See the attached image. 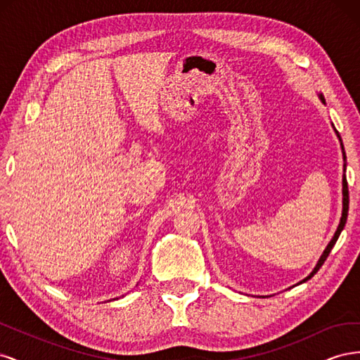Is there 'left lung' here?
Instances as JSON below:
<instances>
[{"label": "left lung", "instance_id": "obj_1", "mask_svg": "<svg viewBox=\"0 0 360 360\" xmlns=\"http://www.w3.org/2000/svg\"><path fill=\"white\" fill-rule=\"evenodd\" d=\"M320 99H321V102L323 103H326V101H324V97H323V94H320ZM335 132H336V135L340 136V134H338V130L335 129ZM344 150V148H342ZM342 155H344V160H345V153L342 151ZM344 168H345V165H344ZM342 195H344V198H342V216H341V222H340V225H338V230H336V233H335V236H333V238L330 240V243L328 245V248L324 249V252H323V255H321V258L319 259V263H317V266H315V269L312 270V274L308 276V278H304L303 279V282H307L308 279H311L315 274H317V271L320 270V267L324 264V261H326V258L329 257V254H330V250H332V248L335 246V243H336V240H338V237H340V234H341V231L344 230V226H345V222H347V214H348V184H347V179H345V174H344V177H342Z\"/></svg>", "mask_w": 360, "mask_h": 360}]
</instances>
